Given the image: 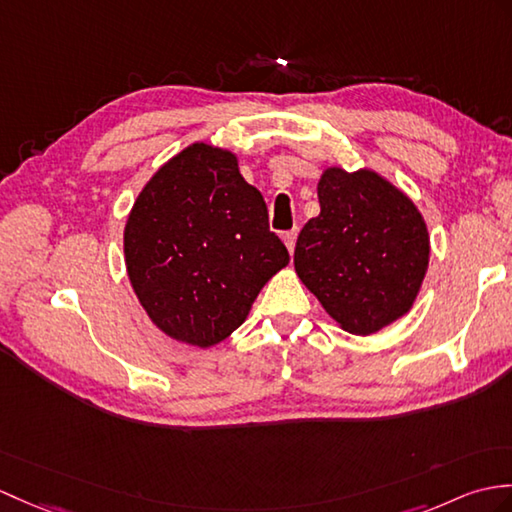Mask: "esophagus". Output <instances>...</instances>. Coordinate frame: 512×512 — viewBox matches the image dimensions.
<instances>
[{"label":"esophagus","instance_id":"1","mask_svg":"<svg viewBox=\"0 0 512 512\" xmlns=\"http://www.w3.org/2000/svg\"><path fill=\"white\" fill-rule=\"evenodd\" d=\"M296 229H292V231H288V233H283V244H285V248H288L290 251V255L294 253V246H296Z\"/></svg>","mask_w":512,"mask_h":512}]
</instances>
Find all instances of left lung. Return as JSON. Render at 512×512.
<instances>
[{
	"label": "left lung",
	"instance_id": "1",
	"mask_svg": "<svg viewBox=\"0 0 512 512\" xmlns=\"http://www.w3.org/2000/svg\"><path fill=\"white\" fill-rule=\"evenodd\" d=\"M320 213L294 248V270L338 327L371 336L406 316L430 264V233L408 194L371 168L331 165Z\"/></svg>",
	"mask_w": 512,
	"mask_h": 512
}]
</instances>
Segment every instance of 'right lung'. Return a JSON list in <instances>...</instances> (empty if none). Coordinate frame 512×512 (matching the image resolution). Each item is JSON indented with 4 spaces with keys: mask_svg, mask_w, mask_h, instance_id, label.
I'll list each match as a JSON object with an SVG mask.
<instances>
[{
    "mask_svg": "<svg viewBox=\"0 0 512 512\" xmlns=\"http://www.w3.org/2000/svg\"><path fill=\"white\" fill-rule=\"evenodd\" d=\"M130 285L165 336L209 349L240 327L261 288L288 266L259 189L231 150L207 141L165 161L124 227Z\"/></svg>",
    "mask_w": 512,
    "mask_h": 512,
    "instance_id": "add662e5",
    "label": "right lung"
}]
</instances>
